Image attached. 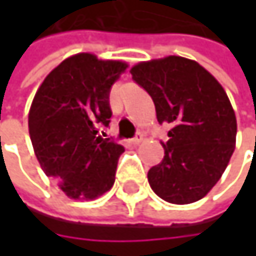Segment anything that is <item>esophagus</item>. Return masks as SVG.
Listing matches in <instances>:
<instances>
[{
    "label": "esophagus",
    "instance_id": "1",
    "mask_svg": "<svg viewBox=\"0 0 256 256\" xmlns=\"http://www.w3.org/2000/svg\"><path fill=\"white\" fill-rule=\"evenodd\" d=\"M142 140H144V134H142V133H138V134L132 139V144H133V145H139Z\"/></svg>",
    "mask_w": 256,
    "mask_h": 256
}]
</instances>
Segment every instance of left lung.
<instances>
[{
    "instance_id": "left-lung-1",
    "label": "left lung",
    "mask_w": 256,
    "mask_h": 256,
    "mask_svg": "<svg viewBox=\"0 0 256 256\" xmlns=\"http://www.w3.org/2000/svg\"><path fill=\"white\" fill-rule=\"evenodd\" d=\"M154 100L158 123L172 124L164 158L148 172L152 191L174 204L203 198L221 179L236 148L237 122L224 87L196 60L166 56L132 66Z\"/></svg>"
}]
</instances>
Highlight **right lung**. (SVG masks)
Returning a JSON list of instances; mask_svg holds the SVG:
<instances>
[{
    "label": "right lung",
    "instance_id": "add662e5",
    "mask_svg": "<svg viewBox=\"0 0 256 256\" xmlns=\"http://www.w3.org/2000/svg\"><path fill=\"white\" fill-rule=\"evenodd\" d=\"M128 66L77 53L44 78L34 96L28 116L34 152L70 198L94 200L114 185L124 146L99 136L98 126L110 124V90Z\"/></svg>",
    "mask_w": 256,
    "mask_h": 256
}]
</instances>
